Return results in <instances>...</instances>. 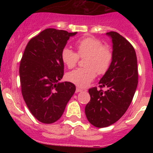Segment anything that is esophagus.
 <instances>
[{"mask_svg": "<svg viewBox=\"0 0 153 153\" xmlns=\"http://www.w3.org/2000/svg\"><path fill=\"white\" fill-rule=\"evenodd\" d=\"M83 91V90L82 89H79V88H76V93H79V92Z\"/></svg>", "mask_w": 153, "mask_h": 153, "instance_id": "obj_1", "label": "esophagus"}]
</instances>
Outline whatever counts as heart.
<instances>
[{"label":"heart","mask_w":153,"mask_h":153,"mask_svg":"<svg viewBox=\"0 0 153 153\" xmlns=\"http://www.w3.org/2000/svg\"><path fill=\"white\" fill-rule=\"evenodd\" d=\"M76 52L64 47L61 51L63 63L68 68L75 67L79 56L85 57L83 68H77L67 74V79L79 87H86L96 77L97 73L103 74L109 69L112 61V51L108 46L93 36L79 39L75 44Z\"/></svg>","instance_id":"heart-1"}]
</instances>
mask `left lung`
Listing matches in <instances>:
<instances>
[{"label":"left lung","instance_id":"8db88e82","mask_svg":"<svg viewBox=\"0 0 153 153\" xmlns=\"http://www.w3.org/2000/svg\"><path fill=\"white\" fill-rule=\"evenodd\" d=\"M113 57L109 69L99 82L102 91L93 87L89 90L90 101L85 107L89 122L103 128L118 121L129 108L138 84L137 58L136 51L120 33L110 31Z\"/></svg>","mask_w":153,"mask_h":153}]
</instances>
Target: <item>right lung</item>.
Here are the masks:
<instances>
[{"instance_id": "obj_1", "label": "right lung", "mask_w": 153, "mask_h": 153, "mask_svg": "<svg viewBox=\"0 0 153 153\" xmlns=\"http://www.w3.org/2000/svg\"><path fill=\"white\" fill-rule=\"evenodd\" d=\"M76 32L47 28L30 39L24 50L19 74L21 93L33 117L43 123L61 117L75 93L70 82H62L64 64L61 51Z\"/></svg>"}]
</instances>
